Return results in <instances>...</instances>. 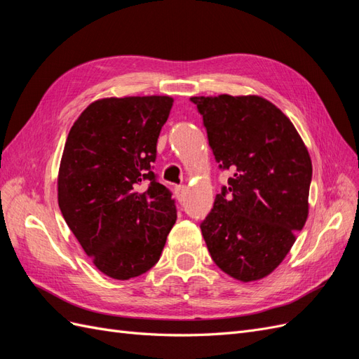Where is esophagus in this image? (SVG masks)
<instances>
[{"mask_svg": "<svg viewBox=\"0 0 359 359\" xmlns=\"http://www.w3.org/2000/svg\"><path fill=\"white\" fill-rule=\"evenodd\" d=\"M186 191H187V187H186V186H178V187H175V194H177L178 201H182V199H184V196H186Z\"/></svg>", "mask_w": 359, "mask_h": 359, "instance_id": "34e87169", "label": "esophagus"}]
</instances>
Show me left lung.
Returning a JSON list of instances; mask_svg holds the SVG:
<instances>
[{
	"label": "left lung",
	"instance_id": "obj_1",
	"mask_svg": "<svg viewBox=\"0 0 359 359\" xmlns=\"http://www.w3.org/2000/svg\"><path fill=\"white\" fill-rule=\"evenodd\" d=\"M220 168L232 169L201 224L223 273L243 283L283 262L309 217L311 158L290 119L260 95L190 99Z\"/></svg>",
	"mask_w": 359,
	"mask_h": 359
}]
</instances>
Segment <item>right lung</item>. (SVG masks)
Returning a JSON list of instances; mask_svg holds the SVG:
<instances>
[{
    "label": "right lung",
    "instance_id": "obj_1",
    "mask_svg": "<svg viewBox=\"0 0 359 359\" xmlns=\"http://www.w3.org/2000/svg\"><path fill=\"white\" fill-rule=\"evenodd\" d=\"M172 104L169 95L99 99L76 119L64 145L60 210L95 268L111 278L153 268L175 224L172 194L151 170Z\"/></svg>",
    "mask_w": 359,
    "mask_h": 359
}]
</instances>
